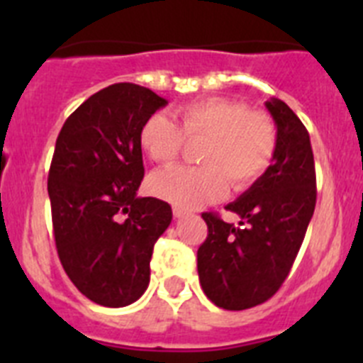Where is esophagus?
Returning a JSON list of instances; mask_svg holds the SVG:
<instances>
[{
	"label": "esophagus",
	"mask_w": 363,
	"mask_h": 363,
	"mask_svg": "<svg viewBox=\"0 0 363 363\" xmlns=\"http://www.w3.org/2000/svg\"><path fill=\"white\" fill-rule=\"evenodd\" d=\"M172 213H174V218H185V216H189V211L182 209V207H174V209H172Z\"/></svg>",
	"instance_id": "esophagus-1"
}]
</instances>
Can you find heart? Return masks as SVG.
<instances>
[{
	"label": "heart",
	"instance_id": "1",
	"mask_svg": "<svg viewBox=\"0 0 363 363\" xmlns=\"http://www.w3.org/2000/svg\"><path fill=\"white\" fill-rule=\"evenodd\" d=\"M174 121L152 114L140 127V147L156 163L176 158L185 140H205L200 150L203 167H169L154 172L149 189L154 196L182 209H198L220 201L229 192L251 187L271 165L277 150V123L264 111L242 101L211 98L174 111Z\"/></svg>",
	"mask_w": 363,
	"mask_h": 363
}]
</instances>
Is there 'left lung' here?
<instances>
[{"mask_svg": "<svg viewBox=\"0 0 363 363\" xmlns=\"http://www.w3.org/2000/svg\"><path fill=\"white\" fill-rule=\"evenodd\" d=\"M265 108L277 123V150L267 171L225 207L240 223L201 214L209 234L198 249V277L207 298L227 311L259 306L280 289L316 205L309 133L281 99Z\"/></svg>", "mask_w": 363, "mask_h": 363, "instance_id": "8db88e82", "label": "left lung"}]
</instances>
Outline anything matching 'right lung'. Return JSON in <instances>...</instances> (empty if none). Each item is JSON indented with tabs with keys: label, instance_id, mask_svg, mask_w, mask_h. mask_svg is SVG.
Masks as SVG:
<instances>
[{
	"label": "right lung",
	"instance_id": "obj_1",
	"mask_svg": "<svg viewBox=\"0 0 363 363\" xmlns=\"http://www.w3.org/2000/svg\"><path fill=\"white\" fill-rule=\"evenodd\" d=\"M167 99L134 83H114L67 118L49 171V198L60 262L78 291L105 307L145 293L156 240L172 209L140 198V127Z\"/></svg>",
	"mask_w": 363,
	"mask_h": 363
}]
</instances>
